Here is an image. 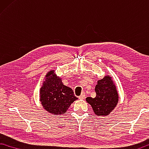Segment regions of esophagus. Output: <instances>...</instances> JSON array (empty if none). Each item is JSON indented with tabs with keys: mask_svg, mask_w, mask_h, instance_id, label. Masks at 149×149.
<instances>
[{
	"mask_svg": "<svg viewBox=\"0 0 149 149\" xmlns=\"http://www.w3.org/2000/svg\"><path fill=\"white\" fill-rule=\"evenodd\" d=\"M85 93L84 92H82V93H81V95H80L79 97V98L80 99V100H83V99H84L85 98Z\"/></svg>",
	"mask_w": 149,
	"mask_h": 149,
	"instance_id": "esophagus-1",
	"label": "esophagus"
}]
</instances>
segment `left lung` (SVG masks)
<instances>
[{
	"label": "left lung",
	"mask_w": 149,
	"mask_h": 149,
	"mask_svg": "<svg viewBox=\"0 0 149 149\" xmlns=\"http://www.w3.org/2000/svg\"><path fill=\"white\" fill-rule=\"evenodd\" d=\"M95 97H88L87 102L90 104L97 116H107L110 114L118 101V94L111 77L105 76L97 81L95 86Z\"/></svg>",
	"instance_id": "8db88e82"
}]
</instances>
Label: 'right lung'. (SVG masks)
<instances>
[{
  "instance_id": "add662e5",
  "label": "right lung",
  "mask_w": 149,
  "mask_h": 149,
  "mask_svg": "<svg viewBox=\"0 0 149 149\" xmlns=\"http://www.w3.org/2000/svg\"><path fill=\"white\" fill-rule=\"evenodd\" d=\"M40 97L43 107L55 115L65 114L71 103L78 99L71 88L63 85L54 70L46 75L40 88Z\"/></svg>"
}]
</instances>
